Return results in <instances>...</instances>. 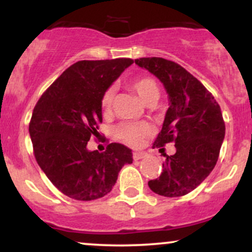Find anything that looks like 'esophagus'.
Instances as JSON below:
<instances>
[{
	"label": "esophagus",
	"mask_w": 252,
	"mask_h": 252,
	"mask_svg": "<svg viewBox=\"0 0 252 252\" xmlns=\"http://www.w3.org/2000/svg\"><path fill=\"white\" fill-rule=\"evenodd\" d=\"M146 158V153H142V152H135L134 154H132V158L134 160H141V158Z\"/></svg>",
	"instance_id": "34e87169"
}]
</instances>
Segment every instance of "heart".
<instances>
[{"label":"heart","mask_w":252,"mask_h":252,"mask_svg":"<svg viewBox=\"0 0 252 252\" xmlns=\"http://www.w3.org/2000/svg\"><path fill=\"white\" fill-rule=\"evenodd\" d=\"M130 89H132L141 98L144 104L152 105L160 97V88L155 79L150 77H137L129 82ZM114 89H108L104 91L100 98V110L103 115L110 114L114 100ZM152 134V128L147 123H130L124 122L118 124L115 129V135L128 146L138 147L143 143L144 138Z\"/></svg>","instance_id":"heart-1"}]
</instances>
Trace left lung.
I'll return each instance as SVG.
<instances>
[{
	"instance_id": "left-lung-1",
	"label": "left lung",
	"mask_w": 252,
	"mask_h": 252,
	"mask_svg": "<svg viewBox=\"0 0 252 252\" xmlns=\"http://www.w3.org/2000/svg\"><path fill=\"white\" fill-rule=\"evenodd\" d=\"M135 63L163 84L169 96L162 130L153 148L175 143L166 155L162 173L148 182L158 195L181 196L196 189L215 168L225 136L220 106L212 94L189 71L163 58H140Z\"/></svg>"
}]
</instances>
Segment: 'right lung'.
Here are the masks:
<instances>
[{
    "label": "right lung",
    "mask_w": 252,
    "mask_h": 252,
    "mask_svg": "<svg viewBox=\"0 0 252 252\" xmlns=\"http://www.w3.org/2000/svg\"><path fill=\"white\" fill-rule=\"evenodd\" d=\"M134 60H80L46 90L30 122L33 153L40 168L60 192L76 200L106 195L120 170L132 162L131 149L110 143L105 152H89L102 123L100 98Z\"/></svg>",
    "instance_id": "obj_1"
}]
</instances>
